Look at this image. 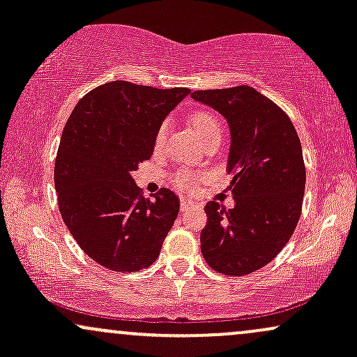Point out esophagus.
Masks as SVG:
<instances>
[{
    "instance_id": "esophagus-1",
    "label": "esophagus",
    "mask_w": 357,
    "mask_h": 357,
    "mask_svg": "<svg viewBox=\"0 0 357 357\" xmlns=\"http://www.w3.org/2000/svg\"><path fill=\"white\" fill-rule=\"evenodd\" d=\"M198 206V203L196 202H191V199L188 198H181V211H190L191 208Z\"/></svg>"
}]
</instances>
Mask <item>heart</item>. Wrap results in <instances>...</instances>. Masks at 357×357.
I'll use <instances>...</instances> for the list:
<instances>
[{
    "label": "heart",
    "instance_id": "1",
    "mask_svg": "<svg viewBox=\"0 0 357 357\" xmlns=\"http://www.w3.org/2000/svg\"><path fill=\"white\" fill-rule=\"evenodd\" d=\"M190 127L192 132H195V136L199 139V142H202L204 137L211 136V134L221 132L218 119L210 112H203V110H198V112L191 114ZM166 130H167V124H162L159 127L158 134H155V149H159V147L162 146V142H165ZM174 183L176 186L183 188V190H192V188L196 186V183H198V176L191 173V171H181V173L176 174Z\"/></svg>",
    "mask_w": 357,
    "mask_h": 357
}]
</instances>
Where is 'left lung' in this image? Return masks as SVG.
<instances>
[{"mask_svg": "<svg viewBox=\"0 0 357 357\" xmlns=\"http://www.w3.org/2000/svg\"><path fill=\"white\" fill-rule=\"evenodd\" d=\"M191 97L227 119L231 139L227 171L235 206L206 203L202 253L223 275H247L280 253L298 223L305 190L301 141L284 110L248 85Z\"/></svg>", "mask_w": 357, "mask_h": 357, "instance_id": "left-lung-1", "label": "left lung"}]
</instances>
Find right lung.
Returning a JSON list of instances; mask_svg holds the SVG:
<instances>
[{
    "instance_id": "obj_1",
    "label": "right lung",
    "mask_w": 357,
    "mask_h": 357,
    "mask_svg": "<svg viewBox=\"0 0 357 357\" xmlns=\"http://www.w3.org/2000/svg\"><path fill=\"white\" fill-rule=\"evenodd\" d=\"M190 89H154L116 80L90 90L65 124L55 161L63 223L102 267L137 272L154 264L179 213L162 188L141 196L132 173L151 159L155 134Z\"/></svg>"
}]
</instances>
